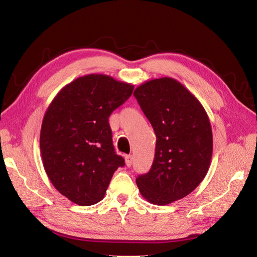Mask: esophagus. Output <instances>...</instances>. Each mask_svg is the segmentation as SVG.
<instances>
[{
	"instance_id": "34e87169",
	"label": "esophagus",
	"mask_w": 257,
	"mask_h": 257,
	"mask_svg": "<svg viewBox=\"0 0 257 257\" xmlns=\"http://www.w3.org/2000/svg\"><path fill=\"white\" fill-rule=\"evenodd\" d=\"M132 162H133V156L132 155L125 156V163H126V166L132 165Z\"/></svg>"
}]
</instances>
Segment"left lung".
Instances as JSON below:
<instances>
[{"label": "left lung", "instance_id": "1", "mask_svg": "<svg viewBox=\"0 0 257 257\" xmlns=\"http://www.w3.org/2000/svg\"><path fill=\"white\" fill-rule=\"evenodd\" d=\"M134 96L156 135L153 164L136 184L146 201L167 205L205 177L213 153L211 123L200 101L172 77L143 83Z\"/></svg>", "mask_w": 257, "mask_h": 257}]
</instances>
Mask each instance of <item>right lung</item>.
<instances>
[{"label": "right lung", "instance_id": "1", "mask_svg": "<svg viewBox=\"0 0 257 257\" xmlns=\"http://www.w3.org/2000/svg\"><path fill=\"white\" fill-rule=\"evenodd\" d=\"M133 88L112 76L88 74L63 87L46 109L40 135L44 170L77 205L102 201L114 172L125 165L114 151L108 117Z\"/></svg>", "mask_w": 257, "mask_h": 257}]
</instances>
